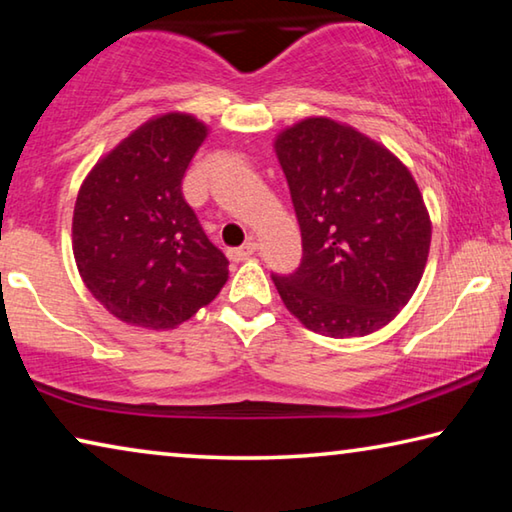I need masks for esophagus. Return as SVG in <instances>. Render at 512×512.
Segmentation results:
<instances>
[{
    "instance_id": "obj_1",
    "label": "esophagus",
    "mask_w": 512,
    "mask_h": 512,
    "mask_svg": "<svg viewBox=\"0 0 512 512\" xmlns=\"http://www.w3.org/2000/svg\"><path fill=\"white\" fill-rule=\"evenodd\" d=\"M255 253H257V241L250 239V241H246L244 246L230 248L228 250V257L232 259V262H244V259H248L250 255H255Z\"/></svg>"
}]
</instances>
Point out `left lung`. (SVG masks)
Listing matches in <instances>:
<instances>
[{
	"label": "left lung",
	"mask_w": 512,
	"mask_h": 512,
	"mask_svg": "<svg viewBox=\"0 0 512 512\" xmlns=\"http://www.w3.org/2000/svg\"><path fill=\"white\" fill-rule=\"evenodd\" d=\"M302 235V262L273 275L311 332L348 339L391 323L418 289L431 221L411 171L352 126L309 117L275 140Z\"/></svg>",
	"instance_id": "8db88e82"
}]
</instances>
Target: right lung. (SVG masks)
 Instances as JSON below:
<instances>
[{
	"label": "right lung",
	"instance_id": "add662e5",
	"mask_svg": "<svg viewBox=\"0 0 512 512\" xmlns=\"http://www.w3.org/2000/svg\"><path fill=\"white\" fill-rule=\"evenodd\" d=\"M207 126L167 112L101 158L74 205V259L85 287L112 316L173 329L210 305L228 259L183 196V178Z\"/></svg>",
	"mask_w": 512,
	"mask_h": 512
}]
</instances>
